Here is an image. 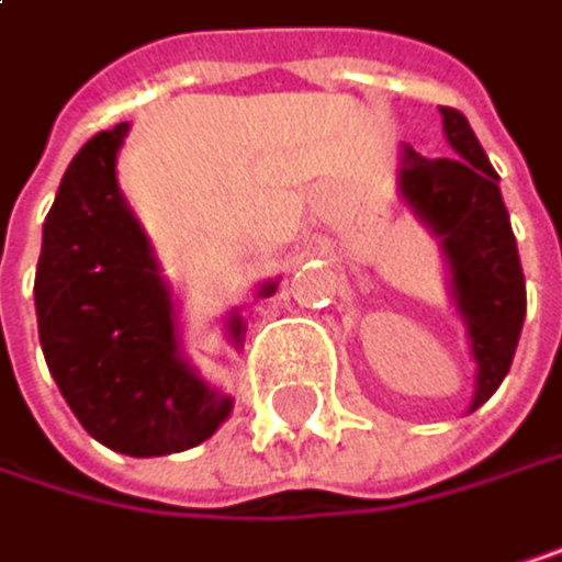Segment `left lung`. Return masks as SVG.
Here are the masks:
<instances>
[{"label":"left lung","mask_w":562,"mask_h":562,"mask_svg":"<svg viewBox=\"0 0 562 562\" xmlns=\"http://www.w3.org/2000/svg\"><path fill=\"white\" fill-rule=\"evenodd\" d=\"M439 112L453 156L426 159L403 146L400 192L447 256L453 303L467 323L476 359L473 413L509 373L527 316V279L496 169L473 136L467 115L450 105H439Z\"/></svg>","instance_id":"8db88e82"}]
</instances>
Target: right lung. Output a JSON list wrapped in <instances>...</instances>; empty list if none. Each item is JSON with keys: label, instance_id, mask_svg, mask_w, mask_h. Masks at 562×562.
<instances>
[{"label": "right lung", "instance_id": "add662e5", "mask_svg": "<svg viewBox=\"0 0 562 562\" xmlns=\"http://www.w3.org/2000/svg\"><path fill=\"white\" fill-rule=\"evenodd\" d=\"M119 123L69 162L43 226L35 316L49 373L82 429L126 457H166L210 439L233 400L179 349L176 306L153 246L115 182ZM276 283L259 286L272 296ZM243 316H229L239 346Z\"/></svg>", "mask_w": 562, "mask_h": 562}]
</instances>
